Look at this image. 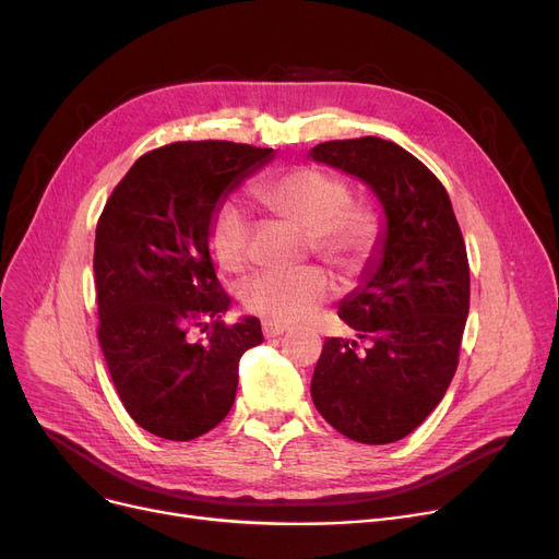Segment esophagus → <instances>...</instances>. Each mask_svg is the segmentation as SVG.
Returning a JSON list of instances; mask_svg holds the SVG:
<instances>
[{"instance_id": "1", "label": "esophagus", "mask_w": 559, "mask_h": 559, "mask_svg": "<svg viewBox=\"0 0 559 559\" xmlns=\"http://www.w3.org/2000/svg\"><path fill=\"white\" fill-rule=\"evenodd\" d=\"M289 326L287 324H281V321H274V319H264L262 321V333L267 337H278L283 333H287Z\"/></svg>"}]
</instances>
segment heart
<instances>
[{
	"instance_id": "obj_1",
	"label": "heart",
	"mask_w": 559,
	"mask_h": 559,
	"mask_svg": "<svg viewBox=\"0 0 559 559\" xmlns=\"http://www.w3.org/2000/svg\"><path fill=\"white\" fill-rule=\"evenodd\" d=\"M253 194L274 213L310 233L314 251L340 264L367 258L380 238L383 222L369 203H350V190L340 176L319 167H292L253 186ZM209 249L226 272L245 267L249 255V224L235 203L215 211L209 226ZM331 281L317 267L274 270L245 285L249 310L274 321L306 319L329 297Z\"/></svg>"
}]
</instances>
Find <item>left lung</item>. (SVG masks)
Masks as SVG:
<instances>
[{
    "label": "left lung",
    "mask_w": 559,
    "mask_h": 559,
    "mask_svg": "<svg viewBox=\"0 0 559 559\" xmlns=\"http://www.w3.org/2000/svg\"><path fill=\"white\" fill-rule=\"evenodd\" d=\"M308 156L356 176L385 217L358 287L337 310L356 340L324 342L312 403L354 442L392 444L432 413L457 369L468 314L466 247L449 192L403 146L367 135L321 142Z\"/></svg>",
    "instance_id": "obj_1"
}]
</instances>
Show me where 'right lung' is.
<instances>
[{
    "label": "right lung",
    "instance_id": "1",
    "mask_svg": "<svg viewBox=\"0 0 559 559\" xmlns=\"http://www.w3.org/2000/svg\"><path fill=\"white\" fill-rule=\"evenodd\" d=\"M274 150L222 140L144 154L117 183L95 235L99 344L131 419L190 442L233 407L238 367L262 342L260 319L226 326L230 299L215 276L209 226L224 199ZM214 331L203 343L192 328Z\"/></svg>",
    "mask_w": 559,
    "mask_h": 559
}]
</instances>
